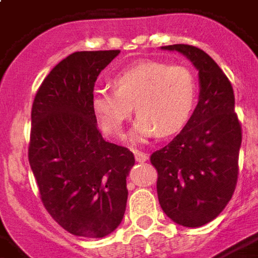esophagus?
Returning <instances> with one entry per match:
<instances>
[{
  "instance_id": "34e87169",
  "label": "esophagus",
  "mask_w": 258,
  "mask_h": 258,
  "mask_svg": "<svg viewBox=\"0 0 258 258\" xmlns=\"http://www.w3.org/2000/svg\"><path fill=\"white\" fill-rule=\"evenodd\" d=\"M134 156L135 160L140 163H144L148 160V155H146L145 152H141V151H134Z\"/></svg>"
}]
</instances>
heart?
I'll return each instance as SVG.
<instances>
[{"mask_svg":"<svg viewBox=\"0 0 258 258\" xmlns=\"http://www.w3.org/2000/svg\"><path fill=\"white\" fill-rule=\"evenodd\" d=\"M112 85L113 91H94L92 113L105 134L121 138L134 106L138 118L130 134L134 142H145L157 133H178L189 120L198 94L189 69L152 60L120 70Z\"/></svg>","mask_w":258,"mask_h":258,"instance_id":"1","label":"heart"}]
</instances>
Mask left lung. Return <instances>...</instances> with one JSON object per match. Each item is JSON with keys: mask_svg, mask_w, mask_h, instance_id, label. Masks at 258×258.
I'll return each instance as SVG.
<instances>
[{"mask_svg": "<svg viewBox=\"0 0 258 258\" xmlns=\"http://www.w3.org/2000/svg\"><path fill=\"white\" fill-rule=\"evenodd\" d=\"M199 72V102L182 131L152 153L157 196L175 224L198 228L213 221L231 200L238 181L242 127L235 113L232 85L200 48L174 44Z\"/></svg>", "mask_w": 258, "mask_h": 258, "instance_id": "1", "label": "left lung"}]
</instances>
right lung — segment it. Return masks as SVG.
Listing matches in <instances>:
<instances>
[{
    "label": "right lung",
    "mask_w": 258,
    "mask_h": 258,
    "mask_svg": "<svg viewBox=\"0 0 258 258\" xmlns=\"http://www.w3.org/2000/svg\"><path fill=\"white\" fill-rule=\"evenodd\" d=\"M118 53L69 55L44 79L31 107L29 163L42 205L76 236H106L125 211L134 155L102 138L91 109L96 79Z\"/></svg>",
    "instance_id": "add662e5"
}]
</instances>
